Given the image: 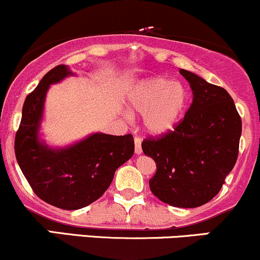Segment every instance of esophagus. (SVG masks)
I'll return each mask as SVG.
<instances>
[{"label": "esophagus", "mask_w": 260, "mask_h": 260, "mask_svg": "<svg viewBox=\"0 0 260 260\" xmlns=\"http://www.w3.org/2000/svg\"><path fill=\"white\" fill-rule=\"evenodd\" d=\"M134 151H136L137 155H140L143 152L142 140H140L139 137H136V138H134Z\"/></svg>", "instance_id": "obj_1"}]
</instances>
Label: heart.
Listing matches in <instances>:
<instances>
[{"mask_svg": "<svg viewBox=\"0 0 260 260\" xmlns=\"http://www.w3.org/2000/svg\"><path fill=\"white\" fill-rule=\"evenodd\" d=\"M133 111L143 114V124L152 136L171 132L183 117L189 102L186 87L170 77L154 76L139 81L128 94Z\"/></svg>", "mask_w": 260, "mask_h": 260, "instance_id": "b5f03b06", "label": "heart"}]
</instances>
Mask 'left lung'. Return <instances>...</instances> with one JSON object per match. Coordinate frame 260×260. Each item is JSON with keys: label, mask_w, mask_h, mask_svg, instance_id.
Returning <instances> with one entry per match:
<instances>
[{"label": "left lung", "mask_w": 260, "mask_h": 260, "mask_svg": "<svg viewBox=\"0 0 260 260\" xmlns=\"http://www.w3.org/2000/svg\"><path fill=\"white\" fill-rule=\"evenodd\" d=\"M192 90V104L173 132L145 139L144 154L154 158L151 191L173 207L195 208L220 191L236 164L242 122L234 100L191 71L180 69Z\"/></svg>", "instance_id": "1"}]
</instances>
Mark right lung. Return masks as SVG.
<instances>
[{"instance_id":"1","label":"right lung","mask_w":260,"mask_h":260,"mask_svg":"<svg viewBox=\"0 0 260 260\" xmlns=\"http://www.w3.org/2000/svg\"><path fill=\"white\" fill-rule=\"evenodd\" d=\"M75 76L68 65L48 71L24 102L15 134V157L34 192L54 207H86L106 191L115 172L134 152L131 134L92 133L67 146H51L41 138L46 95L51 84Z\"/></svg>"}]
</instances>
